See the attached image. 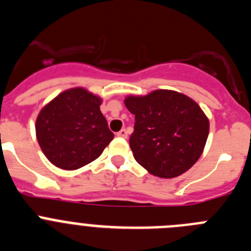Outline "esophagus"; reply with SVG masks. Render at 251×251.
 <instances>
[{
    "instance_id": "1",
    "label": "esophagus",
    "mask_w": 251,
    "mask_h": 251,
    "mask_svg": "<svg viewBox=\"0 0 251 251\" xmlns=\"http://www.w3.org/2000/svg\"><path fill=\"white\" fill-rule=\"evenodd\" d=\"M117 136L121 137V138H127L128 133H127V130H126V129H121L118 133H117Z\"/></svg>"
}]
</instances>
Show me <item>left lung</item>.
<instances>
[{"label": "left lung", "instance_id": "1", "mask_svg": "<svg viewBox=\"0 0 251 251\" xmlns=\"http://www.w3.org/2000/svg\"><path fill=\"white\" fill-rule=\"evenodd\" d=\"M124 104L136 117L129 138L133 156L151 175L174 178L200 158L210 124L187 95L159 89L145 97L129 95Z\"/></svg>", "mask_w": 251, "mask_h": 251}]
</instances>
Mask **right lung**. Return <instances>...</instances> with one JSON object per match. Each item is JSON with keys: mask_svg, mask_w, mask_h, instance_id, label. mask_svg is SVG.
<instances>
[{"mask_svg": "<svg viewBox=\"0 0 251 251\" xmlns=\"http://www.w3.org/2000/svg\"><path fill=\"white\" fill-rule=\"evenodd\" d=\"M100 104L98 95L84 88H72L40 110L36 138L52 165L73 171L100 156L114 138Z\"/></svg>", "mask_w": 251, "mask_h": 251, "instance_id": "1", "label": "right lung"}]
</instances>
